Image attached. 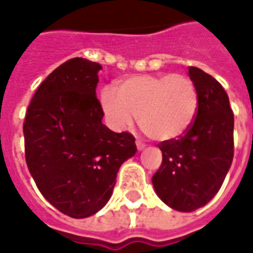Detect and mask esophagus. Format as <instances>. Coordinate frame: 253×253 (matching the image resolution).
Returning a JSON list of instances; mask_svg holds the SVG:
<instances>
[{"mask_svg":"<svg viewBox=\"0 0 253 253\" xmlns=\"http://www.w3.org/2000/svg\"><path fill=\"white\" fill-rule=\"evenodd\" d=\"M135 143H137L138 150H142V149L145 148V143H143L142 141H139V139H137V141H135Z\"/></svg>","mask_w":253,"mask_h":253,"instance_id":"34e87169","label":"esophagus"}]
</instances>
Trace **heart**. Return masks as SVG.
<instances>
[{
	"mask_svg": "<svg viewBox=\"0 0 253 253\" xmlns=\"http://www.w3.org/2000/svg\"><path fill=\"white\" fill-rule=\"evenodd\" d=\"M100 105L108 125L126 130L134 123L156 141H172L186 134L199 111V90L186 74H141L122 80L116 90L105 86Z\"/></svg>",
	"mask_w": 253,
	"mask_h": 253,
	"instance_id": "1",
	"label": "heart"
}]
</instances>
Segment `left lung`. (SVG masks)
Masks as SVG:
<instances>
[{
  "label": "left lung",
  "instance_id": "left-lung-1",
  "mask_svg": "<svg viewBox=\"0 0 253 253\" xmlns=\"http://www.w3.org/2000/svg\"><path fill=\"white\" fill-rule=\"evenodd\" d=\"M199 90V111L190 130L159 145L163 163L152 177L157 195L177 211L205 206L222 186L233 161L234 116L215 78L188 67Z\"/></svg>",
  "mask_w": 253,
  "mask_h": 253
}]
</instances>
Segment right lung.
I'll list each match as a JSON object with an SVG mask.
<instances>
[{
  "label": "right lung",
  "instance_id": "1",
  "mask_svg": "<svg viewBox=\"0 0 253 253\" xmlns=\"http://www.w3.org/2000/svg\"><path fill=\"white\" fill-rule=\"evenodd\" d=\"M99 63L73 58L39 85L25 114V161L42 195L72 218L110 201L121 165L137 152L130 132L101 123Z\"/></svg>",
  "mask_w": 253,
  "mask_h": 253
}]
</instances>
